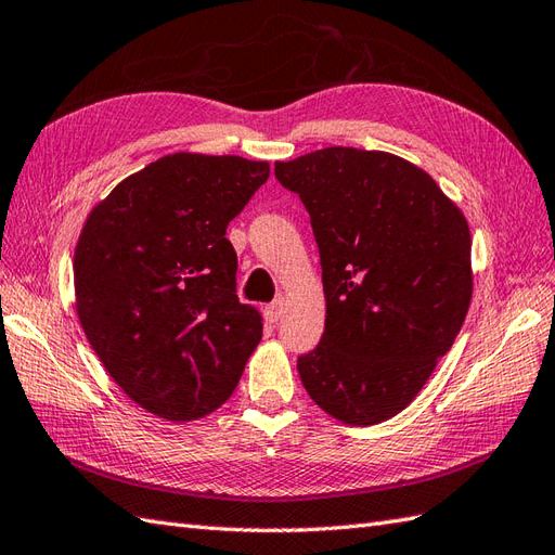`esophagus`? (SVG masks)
Wrapping results in <instances>:
<instances>
[{
  "mask_svg": "<svg viewBox=\"0 0 555 555\" xmlns=\"http://www.w3.org/2000/svg\"><path fill=\"white\" fill-rule=\"evenodd\" d=\"M283 309H286V302H283V297H279V300L272 302V305H267L264 307L267 323H276L283 317Z\"/></svg>",
  "mask_w": 555,
  "mask_h": 555,
  "instance_id": "esophagus-1",
  "label": "esophagus"
}]
</instances>
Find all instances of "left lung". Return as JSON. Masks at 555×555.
Instances as JSON below:
<instances>
[{
  "instance_id": "8db88e82",
  "label": "left lung",
  "mask_w": 555,
  "mask_h": 555,
  "mask_svg": "<svg viewBox=\"0 0 555 555\" xmlns=\"http://www.w3.org/2000/svg\"><path fill=\"white\" fill-rule=\"evenodd\" d=\"M274 173L300 194L323 269L325 331L297 359L307 393L349 426L399 415L472 305L464 212L426 170L379 150L325 147Z\"/></svg>"
}]
</instances>
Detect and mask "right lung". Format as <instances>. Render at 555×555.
Wrapping results in <instances>:
<instances>
[{
	"instance_id": "obj_1",
	"label": "right lung",
	"mask_w": 555,
	"mask_h": 555,
	"mask_svg": "<svg viewBox=\"0 0 555 555\" xmlns=\"http://www.w3.org/2000/svg\"><path fill=\"white\" fill-rule=\"evenodd\" d=\"M267 162L176 152L98 202L75 248L83 333L119 389L168 422L210 415L238 385L262 317L236 297L227 224Z\"/></svg>"
}]
</instances>
